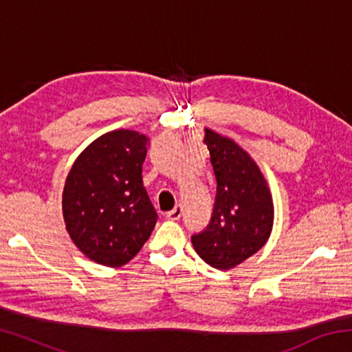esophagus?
I'll return each instance as SVG.
<instances>
[{
	"mask_svg": "<svg viewBox=\"0 0 352 352\" xmlns=\"http://www.w3.org/2000/svg\"><path fill=\"white\" fill-rule=\"evenodd\" d=\"M182 214H183V208L180 205H177L174 210L166 214V217H168L169 220H178L182 217Z\"/></svg>",
	"mask_w": 352,
	"mask_h": 352,
	"instance_id": "esophagus-1",
	"label": "esophagus"
}]
</instances>
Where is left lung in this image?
I'll list each match as a JSON object with an SVG mask.
<instances>
[{"mask_svg":"<svg viewBox=\"0 0 352 352\" xmlns=\"http://www.w3.org/2000/svg\"><path fill=\"white\" fill-rule=\"evenodd\" d=\"M205 132L217 194L210 225L190 241L206 264L230 270L269 241L275 205L269 183L250 153L228 136L211 129Z\"/></svg>","mask_w":352,"mask_h":352,"instance_id":"obj_1","label":"left lung"}]
</instances>
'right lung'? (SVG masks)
<instances>
[{"mask_svg": "<svg viewBox=\"0 0 352 352\" xmlns=\"http://www.w3.org/2000/svg\"><path fill=\"white\" fill-rule=\"evenodd\" d=\"M148 136L118 129L90 142L71 166L62 212L74 245L88 259L122 267L144 245L157 212L142 186Z\"/></svg>", "mask_w": 352, "mask_h": 352, "instance_id": "add662e5", "label": "right lung"}]
</instances>
